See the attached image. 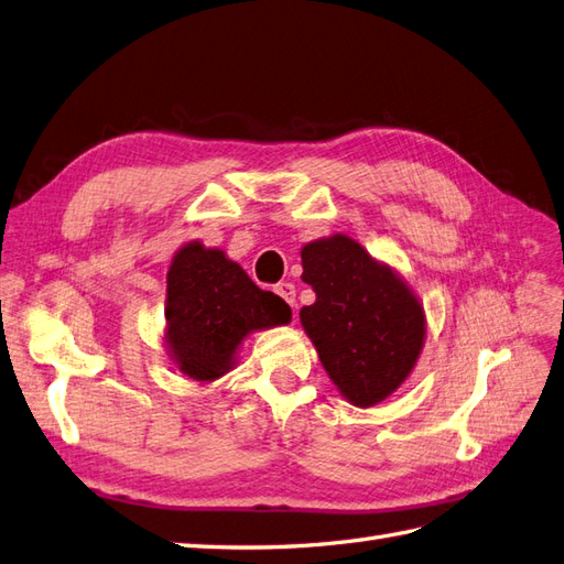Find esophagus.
I'll return each mask as SVG.
<instances>
[{"mask_svg": "<svg viewBox=\"0 0 564 564\" xmlns=\"http://www.w3.org/2000/svg\"><path fill=\"white\" fill-rule=\"evenodd\" d=\"M275 291H278V296H282L291 307L296 305V286L294 284H291V282H280L275 286Z\"/></svg>", "mask_w": 564, "mask_h": 564, "instance_id": "esophagus-1", "label": "esophagus"}]
</instances>
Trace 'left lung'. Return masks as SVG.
Segmentation results:
<instances>
[{
    "mask_svg": "<svg viewBox=\"0 0 564 564\" xmlns=\"http://www.w3.org/2000/svg\"><path fill=\"white\" fill-rule=\"evenodd\" d=\"M301 263L317 296L301 307V324L324 371L357 408L384 401L413 373L424 345L415 291L345 232L307 242Z\"/></svg>",
    "mask_w": 564,
    "mask_h": 564,
    "instance_id": "8db88e82",
    "label": "left lung"
}]
</instances>
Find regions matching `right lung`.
<instances>
[{"label": "right lung", "mask_w": 564, "mask_h": 564, "mask_svg": "<svg viewBox=\"0 0 564 564\" xmlns=\"http://www.w3.org/2000/svg\"><path fill=\"white\" fill-rule=\"evenodd\" d=\"M289 322L291 307L251 282L224 249L191 240L172 257L163 340L186 378L207 384L226 376L251 332Z\"/></svg>", "instance_id": "1"}]
</instances>
